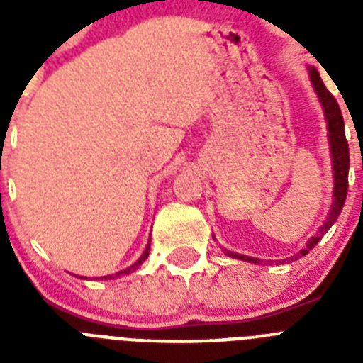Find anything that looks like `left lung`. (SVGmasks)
<instances>
[{
	"mask_svg": "<svg viewBox=\"0 0 363 363\" xmlns=\"http://www.w3.org/2000/svg\"><path fill=\"white\" fill-rule=\"evenodd\" d=\"M311 82L314 85V91L318 94L320 101L323 105V111H325V120H327V129H329V142H331V154H333V172H335V201H333V209L329 213V218L323 223V227L320 229V234L313 236L307 243L306 249H301V252H298L296 256L291 259H298V256H306L307 252L313 249L316 243L322 240L323 234L331 229L333 223L338 220L340 213L344 209L345 198H347V187H349V143L345 140V125H344V116H342V111L338 107V101L335 99V96L327 91V86L323 85L322 78H320L318 70L311 67L309 69ZM227 255L233 256V258L245 259V262H251V264H258V259L251 258V256H242L234 255V252L227 251Z\"/></svg>",
	"mask_w": 363,
	"mask_h": 363,
	"instance_id": "8db88e82",
	"label": "left lung"
}]
</instances>
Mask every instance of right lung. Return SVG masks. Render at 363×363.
I'll use <instances>...</instances> for the list:
<instances>
[{"label":"right lung","instance_id":"obj_1","mask_svg":"<svg viewBox=\"0 0 363 363\" xmlns=\"http://www.w3.org/2000/svg\"><path fill=\"white\" fill-rule=\"evenodd\" d=\"M149 249H150V242H149V245H147V249H145V251H143L142 258L138 259V262H136V264H134V265H133V267H129V269H125V271L118 272L116 277H120V274H123V272H125V274H129V272H130V271H134V269H136V267H138V265H142V264H143V262H145V259H147V256H149ZM104 278H114V277H104Z\"/></svg>","mask_w":363,"mask_h":363}]
</instances>
